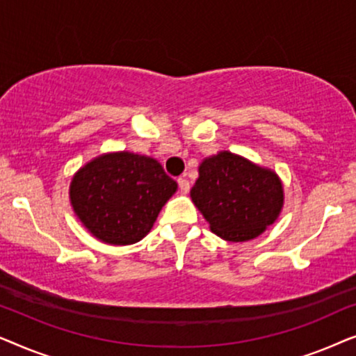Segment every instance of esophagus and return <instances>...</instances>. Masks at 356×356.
I'll list each match as a JSON object with an SVG mask.
<instances>
[{
    "mask_svg": "<svg viewBox=\"0 0 356 356\" xmlns=\"http://www.w3.org/2000/svg\"><path fill=\"white\" fill-rule=\"evenodd\" d=\"M178 184H179V191H181L183 194L189 193V188H191V184H189V181L184 177L178 178Z\"/></svg>",
    "mask_w": 356,
    "mask_h": 356,
    "instance_id": "1",
    "label": "esophagus"
}]
</instances>
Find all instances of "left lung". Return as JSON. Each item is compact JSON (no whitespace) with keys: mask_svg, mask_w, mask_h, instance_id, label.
I'll return each mask as SVG.
<instances>
[{"mask_svg":"<svg viewBox=\"0 0 356 356\" xmlns=\"http://www.w3.org/2000/svg\"><path fill=\"white\" fill-rule=\"evenodd\" d=\"M191 201L225 241L254 240L279 218L284 184L274 170L220 150L199 163Z\"/></svg>","mask_w":356,"mask_h":356,"instance_id":"obj_1","label":"left lung"}]
</instances>
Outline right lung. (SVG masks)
<instances>
[{"label": "right lung", "mask_w": 356, "mask_h": 356, "mask_svg": "<svg viewBox=\"0 0 356 356\" xmlns=\"http://www.w3.org/2000/svg\"><path fill=\"white\" fill-rule=\"evenodd\" d=\"M178 183L159 160L128 150L97 155L72 175L70 201L87 232L106 245L124 246L152 230Z\"/></svg>", "instance_id": "obj_1"}]
</instances>
